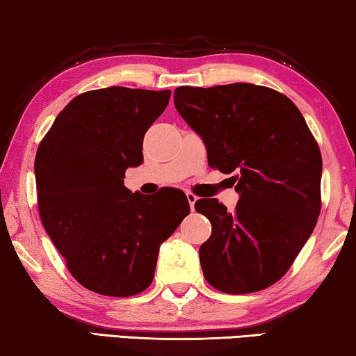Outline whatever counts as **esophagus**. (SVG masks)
Wrapping results in <instances>:
<instances>
[{
    "instance_id": "34e87169",
    "label": "esophagus",
    "mask_w": 356,
    "mask_h": 356,
    "mask_svg": "<svg viewBox=\"0 0 356 356\" xmlns=\"http://www.w3.org/2000/svg\"><path fill=\"white\" fill-rule=\"evenodd\" d=\"M187 200H188V204H190V207H191V211H193V209H195V202L198 201V198H196V196H195L193 193H187Z\"/></svg>"
}]
</instances>
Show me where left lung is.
Listing matches in <instances>:
<instances>
[{"label": "left lung", "mask_w": 356, "mask_h": 356, "mask_svg": "<svg viewBox=\"0 0 356 356\" xmlns=\"http://www.w3.org/2000/svg\"><path fill=\"white\" fill-rule=\"evenodd\" d=\"M174 106L202 139L211 168L234 174L236 211L216 198L195 202L212 234L200 247L206 280L242 295L284 275L320 213L321 154L300 109L253 83L179 87Z\"/></svg>", "instance_id": "obj_1"}]
</instances>
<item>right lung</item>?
<instances>
[{
    "label": "right lung",
    "instance_id": "obj_1",
    "mask_svg": "<svg viewBox=\"0 0 356 356\" xmlns=\"http://www.w3.org/2000/svg\"><path fill=\"white\" fill-rule=\"evenodd\" d=\"M171 90L107 87L70 101L39 144V216L79 284L133 296L154 280L160 245L190 213L184 191L133 193L128 168L143 165L144 134Z\"/></svg>",
    "mask_w": 356,
    "mask_h": 356
}]
</instances>
